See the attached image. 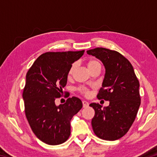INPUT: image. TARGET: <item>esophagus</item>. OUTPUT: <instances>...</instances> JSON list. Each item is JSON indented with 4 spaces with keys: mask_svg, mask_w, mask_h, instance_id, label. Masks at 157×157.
Here are the masks:
<instances>
[{
    "mask_svg": "<svg viewBox=\"0 0 157 157\" xmlns=\"http://www.w3.org/2000/svg\"><path fill=\"white\" fill-rule=\"evenodd\" d=\"M82 104H83V107L85 108V107H87L89 105V103L88 102H86V101H82Z\"/></svg>",
    "mask_w": 157,
    "mask_h": 157,
    "instance_id": "obj_1",
    "label": "esophagus"
}]
</instances>
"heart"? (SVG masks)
Here are the masks:
<instances>
[{"label":"heart","mask_w":157,"mask_h":157,"mask_svg":"<svg viewBox=\"0 0 157 157\" xmlns=\"http://www.w3.org/2000/svg\"><path fill=\"white\" fill-rule=\"evenodd\" d=\"M76 66H77L76 63H73V64L71 66V67L68 70V76H71L74 73V71H75V68H76ZM87 66H88L89 70L91 71V70H93V69L96 68V67H101V63L100 61L98 59H91L88 61V62H87ZM78 90L79 92H80L82 94H83L84 95H88L89 94L88 89H87L86 87H84V86H79L78 89Z\"/></svg>","instance_id":"1"}]
</instances>
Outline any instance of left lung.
I'll use <instances>...</instances> for the list:
<instances>
[{"instance_id": "8db88e82", "label": "left lung", "mask_w": 157, "mask_h": 157, "mask_svg": "<svg viewBox=\"0 0 157 157\" xmlns=\"http://www.w3.org/2000/svg\"><path fill=\"white\" fill-rule=\"evenodd\" d=\"M86 52L100 59L105 66V78L97 98L109 101V105L103 109L98 103L89 105L95 110L93 129L101 139L118 140L129 131L139 111V79L131 63L120 52L105 48Z\"/></svg>"}]
</instances>
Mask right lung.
Instances as JSON below:
<instances>
[{
  "instance_id": "add662e5",
  "label": "right lung",
  "mask_w": 157,
  "mask_h": 157,
  "mask_svg": "<svg viewBox=\"0 0 157 157\" xmlns=\"http://www.w3.org/2000/svg\"><path fill=\"white\" fill-rule=\"evenodd\" d=\"M84 52V50L45 52L26 74L23 92L26 118L34 134L46 144L59 145L68 140L71 118L82 107L77 97L68 98L58 107L55 100L62 96L71 66Z\"/></svg>"
}]
</instances>
